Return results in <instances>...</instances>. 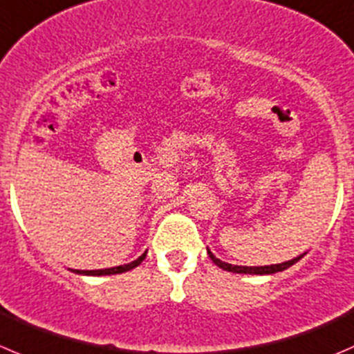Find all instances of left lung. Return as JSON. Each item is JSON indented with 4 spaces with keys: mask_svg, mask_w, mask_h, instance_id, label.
<instances>
[{
    "mask_svg": "<svg viewBox=\"0 0 354 354\" xmlns=\"http://www.w3.org/2000/svg\"><path fill=\"white\" fill-rule=\"evenodd\" d=\"M207 254L216 266H219L221 270H226V272L242 273V275H273V273H279V272H283V270L290 268V266H292V264H296L297 261H299L306 252L301 254V256H297V257H294V259L286 261V263L268 264V266H236V264H230V263H225V261L218 259V257H216L209 249H207Z\"/></svg>",
    "mask_w": 354,
    "mask_h": 354,
    "instance_id": "left-lung-1",
    "label": "left lung"
}]
</instances>
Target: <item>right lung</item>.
Here are the masks:
<instances>
[{"mask_svg": "<svg viewBox=\"0 0 354 354\" xmlns=\"http://www.w3.org/2000/svg\"><path fill=\"white\" fill-rule=\"evenodd\" d=\"M147 252H143L142 256L138 257V259L131 261V263L128 264H121V266H114V268H105V270H72L74 273H77V275H91V277H102V275H118V273H124V272H129V270L136 268L140 263H142L143 259H145Z\"/></svg>", "mask_w": 354, "mask_h": 354, "instance_id": "add662e5", "label": "right lung"}]
</instances>
